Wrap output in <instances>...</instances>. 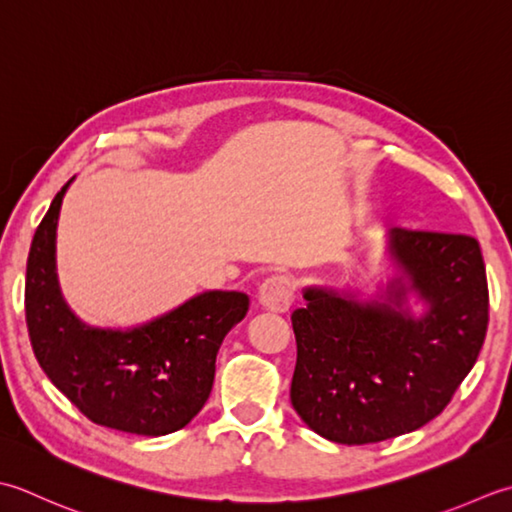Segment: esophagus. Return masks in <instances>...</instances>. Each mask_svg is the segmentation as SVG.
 Masks as SVG:
<instances>
[{
  "label": "esophagus",
  "mask_w": 512,
  "mask_h": 512,
  "mask_svg": "<svg viewBox=\"0 0 512 512\" xmlns=\"http://www.w3.org/2000/svg\"><path fill=\"white\" fill-rule=\"evenodd\" d=\"M291 300H294V285L287 276H271L258 289V305L274 314H285Z\"/></svg>",
  "instance_id": "esophagus-1"
}]
</instances>
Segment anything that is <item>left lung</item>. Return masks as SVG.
<instances>
[{
    "label": "left lung",
    "instance_id": "1",
    "mask_svg": "<svg viewBox=\"0 0 512 512\" xmlns=\"http://www.w3.org/2000/svg\"><path fill=\"white\" fill-rule=\"evenodd\" d=\"M398 274L384 296L307 287L291 314V404L311 431L338 444H373L440 415L473 369L488 327V285L473 236L393 227ZM427 311L415 319L405 298Z\"/></svg>",
    "mask_w": 512,
    "mask_h": 512
}]
</instances>
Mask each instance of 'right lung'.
I'll return each mask as SVG.
<instances>
[{"mask_svg": "<svg viewBox=\"0 0 512 512\" xmlns=\"http://www.w3.org/2000/svg\"><path fill=\"white\" fill-rule=\"evenodd\" d=\"M70 183L52 198L28 254L26 325L39 367L95 424L150 437L179 431L210 398L216 353L249 298L203 291L125 331L81 322L57 278V221Z\"/></svg>", "mask_w": 512, "mask_h": 512, "instance_id": "add662e5", "label": "right lung"}]
</instances>
